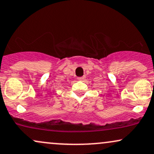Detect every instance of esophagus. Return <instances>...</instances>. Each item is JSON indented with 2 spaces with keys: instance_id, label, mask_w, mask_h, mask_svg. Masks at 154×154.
<instances>
[{
  "instance_id": "esophagus-1",
  "label": "esophagus",
  "mask_w": 154,
  "mask_h": 154,
  "mask_svg": "<svg viewBox=\"0 0 154 154\" xmlns=\"http://www.w3.org/2000/svg\"><path fill=\"white\" fill-rule=\"evenodd\" d=\"M77 79H78L79 81H83L85 79V77H84V76H83V77H79Z\"/></svg>"
}]
</instances>
